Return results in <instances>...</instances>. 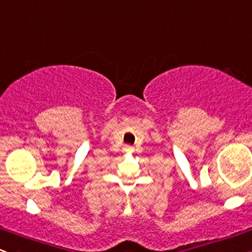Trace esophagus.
Wrapping results in <instances>:
<instances>
[{
	"label": "esophagus",
	"instance_id": "obj_1",
	"mask_svg": "<svg viewBox=\"0 0 252 252\" xmlns=\"http://www.w3.org/2000/svg\"><path fill=\"white\" fill-rule=\"evenodd\" d=\"M124 152L132 153L133 152V147H131V145H125V148H124Z\"/></svg>",
	"mask_w": 252,
	"mask_h": 252
}]
</instances>
